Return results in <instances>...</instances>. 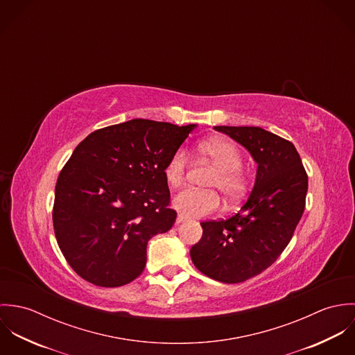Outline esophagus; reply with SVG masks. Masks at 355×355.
<instances>
[{
	"label": "esophagus",
	"mask_w": 355,
	"mask_h": 355,
	"mask_svg": "<svg viewBox=\"0 0 355 355\" xmlns=\"http://www.w3.org/2000/svg\"><path fill=\"white\" fill-rule=\"evenodd\" d=\"M187 220V217L184 216V214H178V218H176V224H182V223H184Z\"/></svg>",
	"instance_id": "1"
}]
</instances>
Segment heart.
I'll list each match as a JSON object with an SVG mask.
<instances>
[{"label": "heart", "instance_id": "heart-1", "mask_svg": "<svg viewBox=\"0 0 355 355\" xmlns=\"http://www.w3.org/2000/svg\"><path fill=\"white\" fill-rule=\"evenodd\" d=\"M198 152L217 168V173L210 179L207 187L221 193L227 202H238L248 189V178L242 171L243 155L238 146L228 139L213 138L202 142ZM187 168V152L178 149L164 168L168 184L172 187L182 186L186 180ZM173 206L190 218H201L218 209L220 198L214 191L186 189L175 196Z\"/></svg>", "mask_w": 355, "mask_h": 355}]
</instances>
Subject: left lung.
I'll list each match as a JSON object with an SVG mask.
<instances>
[{
	"mask_svg": "<svg viewBox=\"0 0 355 355\" xmlns=\"http://www.w3.org/2000/svg\"><path fill=\"white\" fill-rule=\"evenodd\" d=\"M257 162L253 191L227 220L206 221L190 250L198 270L221 283H241L270 266L302 217L307 175L295 146L259 127H214Z\"/></svg>",
	"mask_w": 355,
	"mask_h": 355,
	"instance_id": "left-lung-1",
	"label": "left lung"
}]
</instances>
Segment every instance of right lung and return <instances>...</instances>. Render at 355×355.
Wrapping results in <instances>:
<instances>
[{"instance_id": "right-lung-1", "label": "right lung", "mask_w": 355, "mask_h": 355, "mask_svg": "<svg viewBox=\"0 0 355 355\" xmlns=\"http://www.w3.org/2000/svg\"><path fill=\"white\" fill-rule=\"evenodd\" d=\"M196 127L134 119L76 146L57 179L53 227L82 279L120 287L144 272L148 242L176 220L164 168Z\"/></svg>"}]
</instances>
